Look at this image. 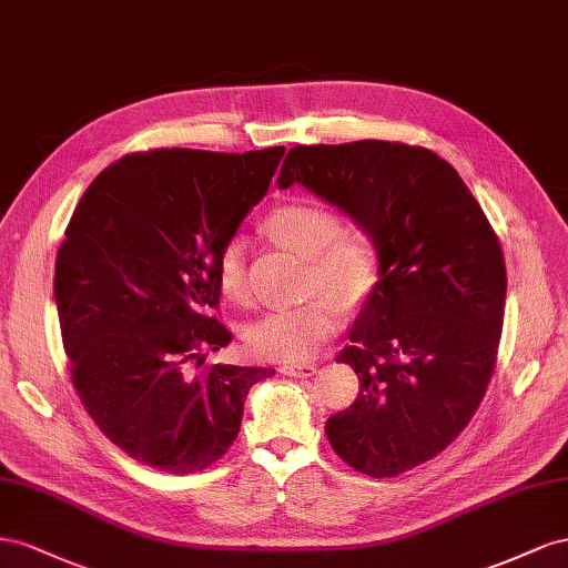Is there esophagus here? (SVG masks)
Instances as JSON below:
<instances>
[{
    "label": "esophagus",
    "mask_w": 568,
    "mask_h": 568,
    "mask_svg": "<svg viewBox=\"0 0 568 568\" xmlns=\"http://www.w3.org/2000/svg\"><path fill=\"white\" fill-rule=\"evenodd\" d=\"M281 374L290 376V378H312L316 374L314 364H287L281 366Z\"/></svg>",
    "instance_id": "esophagus-1"
}]
</instances>
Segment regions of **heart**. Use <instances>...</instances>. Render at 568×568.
Listing matches in <instances>:
<instances>
[{"label":"heart","instance_id":"obj_1","mask_svg":"<svg viewBox=\"0 0 568 568\" xmlns=\"http://www.w3.org/2000/svg\"><path fill=\"white\" fill-rule=\"evenodd\" d=\"M268 235L281 247L310 258V287L328 290L310 302L273 310L245 333L250 349L268 362H310L337 331L345 306L364 302L378 281V256L371 240L356 231H339V219L316 202H290L266 221ZM216 278L221 295L233 304L247 302L245 245L231 240L219 254Z\"/></svg>","mask_w":568,"mask_h":568}]
</instances>
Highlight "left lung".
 <instances>
[{
	"instance_id": "obj_1",
	"label": "left lung",
	"mask_w": 568,
	"mask_h": 568,
	"mask_svg": "<svg viewBox=\"0 0 568 568\" xmlns=\"http://www.w3.org/2000/svg\"><path fill=\"white\" fill-rule=\"evenodd\" d=\"M290 185L337 206L376 250V287L339 352L359 395L326 435L356 471L399 476L455 440L490 383L507 297L499 240L455 166L424 148L300 144L278 175Z\"/></svg>"
}]
</instances>
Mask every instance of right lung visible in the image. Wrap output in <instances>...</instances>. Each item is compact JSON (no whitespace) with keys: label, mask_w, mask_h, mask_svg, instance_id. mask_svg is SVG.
<instances>
[{"label":"right lung","mask_w":568,"mask_h":568,"mask_svg":"<svg viewBox=\"0 0 568 568\" xmlns=\"http://www.w3.org/2000/svg\"><path fill=\"white\" fill-rule=\"evenodd\" d=\"M285 148L128 154L94 178L67 229L54 300L73 385L135 462L185 476L225 455L264 366L204 362L231 333L216 262L264 200Z\"/></svg>","instance_id":"obj_1"}]
</instances>
